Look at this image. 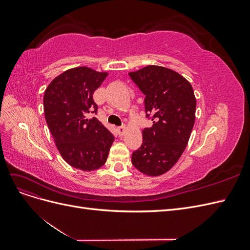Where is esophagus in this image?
<instances>
[{
	"label": "esophagus",
	"instance_id": "esophagus-1",
	"mask_svg": "<svg viewBox=\"0 0 250 250\" xmlns=\"http://www.w3.org/2000/svg\"><path fill=\"white\" fill-rule=\"evenodd\" d=\"M117 131H118L119 135H123L126 131V127L125 126H120V127L117 128Z\"/></svg>",
	"mask_w": 250,
	"mask_h": 250
}]
</instances>
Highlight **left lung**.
I'll return each mask as SVG.
<instances>
[{"label":"left lung","mask_w":250,"mask_h":250,"mask_svg":"<svg viewBox=\"0 0 250 250\" xmlns=\"http://www.w3.org/2000/svg\"><path fill=\"white\" fill-rule=\"evenodd\" d=\"M145 95L146 117L153 125L143 130V144L132 153V165L149 176L169 171L185 151L195 123L196 99L186 78L173 70L148 65L130 72Z\"/></svg>","instance_id":"obj_1"}]
</instances>
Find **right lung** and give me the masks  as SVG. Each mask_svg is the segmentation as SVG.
Returning a JSON list of instances; mask_svg holds the SVG:
<instances>
[{
	"mask_svg": "<svg viewBox=\"0 0 250 250\" xmlns=\"http://www.w3.org/2000/svg\"><path fill=\"white\" fill-rule=\"evenodd\" d=\"M107 75L74 67L53 79L43 95L44 118L60 155L82 171L101 168L115 140L96 117L86 119L88 112L97 113L93 94Z\"/></svg>",
	"mask_w": 250,
	"mask_h": 250,
	"instance_id": "1",
	"label": "right lung"
}]
</instances>
